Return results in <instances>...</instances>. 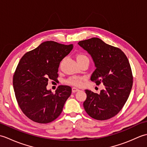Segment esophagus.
Listing matches in <instances>:
<instances>
[{
	"mask_svg": "<svg viewBox=\"0 0 147 147\" xmlns=\"http://www.w3.org/2000/svg\"><path fill=\"white\" fill-rule=\"evenodd\" d=\"M79 89L78 88H76V87H73V88H72V92H73V93H74V92H78V91H79Z\"/></svg>",
	"mask_w": 147,
	"mask_h": 147,
	"instance_id": "34e87169",
	"label": "esophagus"
}]
</instances>
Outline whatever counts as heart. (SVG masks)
Returning a JSON list of instances; mask_svg holds the SVG:
<instances>
[{
    "label": "heart",
    "instance_id": "heart-1",
    "mask_svg": "<svg viewBox=\"0 0 147 147\" xmlns=\"http://www.w3.org/2000/svg\"><path fill=\"white\" fill-rule=\"evenodd\" d=\"M76 59L77 61L85 60V59H88L87 57V56L82 54H78L76 56ZM83 80V78L80 77V76H72L69 78L67 80V83L69 84H71V85H73L75 86H80L82 84V80Z\"/></svg>",
    "mask_w": 147,
    "mask_h": 147
}]
</instances>
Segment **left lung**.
Returning a JSON list of instances; mask_svg holds the SVG:
<instances>
[{"label": "left lung", "instance_id": "left-lung-1", "mask_svg": "<svg viewBox=\"0 0 147 147\" xmlns=\"http://www.w3.org/2000/svg\"><path fill=\"white\" fill-rule=\"evenodd\" d=\"M78 45L91 55L95 70L90 80L104 88L100 93L85 90L83 107L90 117L107 120L115 116L125 104L133 86L131 69L124 53L98 38L83 40Z\"/></svg>", "mask_w": 147, "mask_h": 147}]
</instances>
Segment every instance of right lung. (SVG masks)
Masks as SVG:
<instances>
[{"label": "right lung", "instance_id": "right-lung-1", "mask_svg": "<svg viewBox=\"0 0 147 147\" xmlns=\"http://www.w3.org/2000/svg\"><path fill=\"white\" fill-rule=\"evenodd\" d=\"M73 48L72 44L44 42L19 62L13 76L14 90L21 111L31 120L49 123L61 114L72 89L61 85L53 93L47 86L49 80H57L60 62Z\"/></svg>", "mask_w": 147, "mask_h": 147}]
</instances>
